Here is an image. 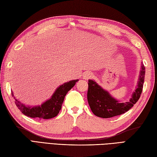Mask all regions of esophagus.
<instances>
[{
  "instance_id": "obj_1",
  "label": "esophagus",
  "mask_w": 157,
  "mask_h": 157,
  "mask_svg": "<svg viewBox=\"0 0 157 157\" xmlns=\"http://www.w3.org/2000/svg\"><path fill=\"white\" fill-rule=\"evenodd\" d=\"M92 77V74L90 72H86L84 74V78L85 79H88Z\"/></svg>"
}]
</instances>
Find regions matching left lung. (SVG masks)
<instances>
[{
	"instance_id": "left-lung-1",
	"label": "left lung",
	"mask_w": 157,
	"mask_h": 157,
	"mask_svg": "<svg viewBox=\"0 0 157 157\" xmlns=\"http://www.w3.org/2000/svg\"><path fill=\"white\" fill-rule=\"evenodd\" d=\"M140 72L138 88L132 97L129 101L121 103L112 98L108 92L103 90L94 81L90 79L87 98L92 113L99 117L110 118L128 111L138 102L142 94L145 75V67L143 65Z\"/></svg>"
}]
</instances>
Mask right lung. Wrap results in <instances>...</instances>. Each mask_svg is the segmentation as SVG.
I'll return each mask as SVG.
<instances>
[{
    "mask_svg": "<svg viewBox=\"0 0 157 157\" xmlns=\"http://www.w3.org/2000/svg\"><path fill=\"white\" fill-rule=\"evenodd\" d=\"M78 81V79L72 80L61 85L56 89L52 96V98L43 103L41 106L32 108L27 107L16 99L15 103L17 107L21 111L23 114L29 117H38L44 119L53 118L59 114L60 110L61 109V106L67 93L75 86ZM12 95L13 96V93Z\"/></svg>",
    "mask_w": 157,
    "mask_h": 157,
    "instance_id": "right-lung-1",
    "label": "right lung"
}]
</instances>
